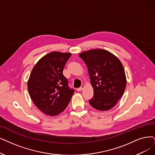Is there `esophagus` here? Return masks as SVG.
<instances>
[{
    "mask_svg": "<svg viewBox=\"0 0 155 155\" xmlns=\"http://www.w3.org/2000/svg\"><path fill=\"white\" fill-rule=\"evenodd\" d=\"M84 88V86L83 84V85H81V87H80V88H78L77 89V90H78V91H82Z\"/></svg>",
    "mask_w": 155,
    "mask_h": 155,
    "instance_id": "obj_1",
    "label": "esophagus"
}]
</instances>
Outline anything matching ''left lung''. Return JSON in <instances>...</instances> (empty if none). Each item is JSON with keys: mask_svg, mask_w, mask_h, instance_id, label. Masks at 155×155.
Segmentation results:
<instances>
[{"mask_svg": "<svg viewBox=\"0 0 155 155\" xmlns=\"http://www.w3.org/2000/svg\"><path fill=\"white\" fill-rule=\"evenodd\" d=\"M88 67L94 97L91 106L99 110L112 109L123 96L127 79L121 61L102 49H91L79 55Z\"/></svg>", "mask_w": 155, "mask_h": 155, "instance_id": "1", "label": "left lung"}]
</instances>
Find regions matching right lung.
<instances>
[{"mask_svg":"<svg viewBox=\"0 0 155 155\" xmlns=\"http://www.w3.org/2000/svg\"><path fill=\"white\" fill-rule=\"evenodd\" d=\"M70 53L53 51L42 57L34 65L27 82L30 97L41 111L50 116L65 109L74 90L68 86L63 75Z\"/></svg>","mask_w":155,"mask_h":155,"instance_id":"1","label":"right lung"}]
</instances>
